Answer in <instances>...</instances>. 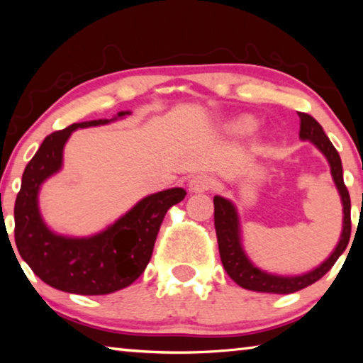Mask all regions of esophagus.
Returning a JSON list of instances; mask_svg holds the SVG:
<instances>
[{
    "label": "esophagus",
    "mask_w": 363,
    "mask_h": 363,
    "mask_svg": "<svg viewBox=\"0 0 363 363\" xmlns=\"http://www.w3.org/2000/svg\"><path fill=\"white\" fill-rule=\"evenodd\" d=\"M214 186H216L214 177L206 173H201L192 177V181L189 182V190L190 192H206V190H211Z\"/></svg>",
    "instance_id": "esophagus-1"
}]
</instances>
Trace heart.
Segmentation results:
<instances>
[{"label":"heart","instance_id":"b5f03b06","mask_svg":"<svg viewBox=\"0 0 363 363\" xmlns=\"http://www.w3.org/2000/svg\"><path fill=\"white\" fill-rule=\"evenodd\" d=\"M257 130H259V121L251 115L240 116V118L232 121L229 125V131L233 134V136H238V138L251 136V134H255Z\"/></svg>","mask_w":363,"mask_h":363}]
</instances>
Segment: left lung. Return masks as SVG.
<instances>
[{
	"mask_svg": "<svg viewBox=\"0 0 363 363\" xmlns=\"http://www.w3.org/2000/svg\"><path fill=\"white\" fill-rule=\"evenodd\" d=\"M298 115L301 120L299 138L303 140H311L323 153L325 158L328 160L331 176H333L337 192L341 195L344 214L341 238L333 253L328 256V259H325L320 266L311 270V272L303 275H293V277L267 274L253 266V262L245 255L240 238V223H238L235 206H233L230 200L216 195L214 196V227H216L220 261H223V266L225 272L229 274V277L237 285L251 291L288 294L315 284L317 280H320L333 267V264L344 253V250H346L349 243V238H351V196H349L347 189L342 181V164L340 153H337L333 144H331V140L325 134L320 123L314 116L303 112H298Z\"/></svg>",
	"mask_w": 363,
	"mask_h": 363,
	"instance_id": "1",
	"label": "left lung"
}]
</instances>
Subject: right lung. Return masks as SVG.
Masks as SVG:
<instances>
[{
    "label": "right lung",
    "mask_w": 363,
    "mask_h": 363,
    "mask_svg": "<svg viewBox=\"0 0 363 363\" xmlns=\"http://www.w3.org/2000/svg\"><path fill=\"white\" fill-rule=\"evenodd\" d=\"M125 115L130 112H120L112 120ZM112 120L73 123L49 134L23 171L14 206L17 250L45 284L60 291L108 294L130 286L150 261L164 214L187 195L181 187L152 194L93 237L73 238L49 230L38 208L41 184L62 168L64 145L73 131Z\"/></svg>",
    "instance_id": "right-lung-1"
}]
</instances>
